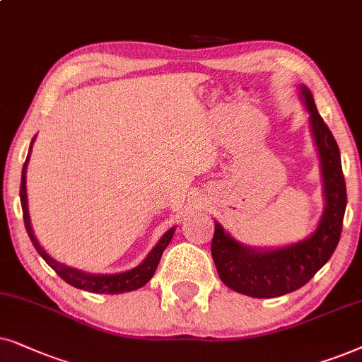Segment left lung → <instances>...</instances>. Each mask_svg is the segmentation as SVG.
I'll return each instance as SVG.
<instances>
[{
	"instance_id": "left-lung-1",
	"label": "left lung",
	"mask_w": 362,
	"mask_h": 362,
	"mask_svg": "<svg viewBox=\"0 0 362 362\" xmlns=\"http://www.w3.org/2000/svg\"><path fill=\"white\" fill-rule=\"evenodd\" d=\"M310 114V129L321 165L325 209L316 230L300 242L279 248H253L231 237L215 220L211 257L221 281L252 298H276L305 286L338 247L346 210V184L341 153L329 127L317 112L311 90L298 86Z\"/></svg>"
}]
</instances>
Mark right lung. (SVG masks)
Listing matches in <instances>:
<instances>
[{
  "instance_id": "1",
  "label": "right lung",
  "mask_w": 362,
  "mask_h": 362,
  "mask_svg": "<svg viewBox=\"0 0 362 362\" xmlns=\"http://www.w3.org/2000/svg\"><path fill=\"white\" fill-rule=\"evenodd\" d=\"M35 139L33 137L30 152H28L26 162L23 165V173H21V189H19V197H21V206H23V218H24V226H26L28 235H30L33 245H35L36 252L41 255V258L49 264V267L54 269V272L59 274V276L64 279L66 283H69L71 286L79 288V290L90 291V293H99V295H119V293H127L134 291L142 288L148 279L153 276L156 273L157 264L160 262L163 250L168 247L170 240L175 233V226L168 228L165 233L162 235L160 240H158L156 247H153L146 258H144L142 263H139L136 268L127 269V272L122 273H112V274H95V273H88L83 272V269H77L72 267H67V264L57 262L51 257L49 253L46 252L45 248L41 247L40 242H37L35 230L31 226V218H30V209H28V192H26V170H28V162H30L31 148L33 144H35Z\"/></svg>"
}]
</instances>
